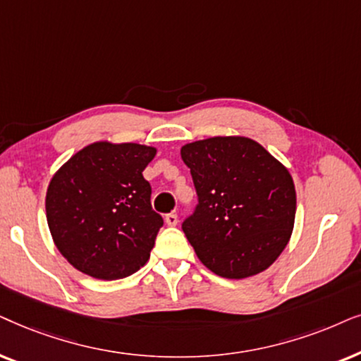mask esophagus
I'll return each instance as SVG.
<instances>
[{"instance_id": "1", "label": "esophagus", "mask_w": 361, "mask_h": 361, "mask_svg": "<svg viewBox=\"0 0 361 361\" xmlns=\"http://www.w3.org/2000/svg\"><path fill=\"white\" fill-rule=\"evenodd\" d=\"M165 223H166L168 226H176V224H178V216H176L175 213L166 214V216H165Z\"/></svg>"}]
</instances>
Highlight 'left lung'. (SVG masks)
I'll list each match as a JSON object with an SVG mask.
<instances>
[{
  "label": "left lung",
  "mask_w": 361,
  "mask_h": 361,
  "mask_svg": "<svg viewBox=\"0 0 361 361\" xmlns=\"http://www.w3.org/2000/svg\"><path fill=\"white\" fill-rule=\"evenodd\" d=\"M198 193L183 231L196 256L226 279L266 271L281 256L295 221L287 168L247 137H211L181 147Z\"/></svg>",
  "instance_id": "1"
}]
</instances>
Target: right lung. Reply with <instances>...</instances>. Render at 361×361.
<instances>
[{"label": "right lung", "instance_id": "1", "mask_svg": "<svg viewBox=\"0 0 361 361\" xmlns=\"http://www.w3.org/2000/svg\"><path fill=\"white\" fill-rule=\"evenodd\" d=\"M157 155L140 143L94 142L51 178L46 216L52 241L77 271L115 281L150 259L163 219L143 170Z\"/></svg>", "mask_w": 361, "mask_h": 361}]
</instances>
